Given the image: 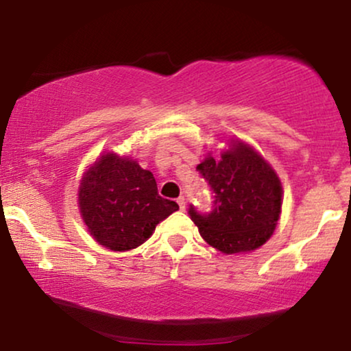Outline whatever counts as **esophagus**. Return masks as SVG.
Returning a JSON list of instances; mask_svg holds the SVG:
<instances>
[{
  "mask_svg": "<svg viewBox=\"0 0 351 351\" xmlns=\"http://www.w3.org/2000/svg\"><path fill=\"white\" fill-rule=\"evenodd\" d=\"M177 204H179L180 210L185 209V198H184V196H180V198H177Z\"/></svg>",
  "mask_w": 351,
  "mask_h": 351,
  "instance_id": "esophagus-1",
  "label": "esophagus"
}]
</instances>
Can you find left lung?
<instances>
[{"mask_svg": "<svg viewBox=\"0 0 351 351\" xmlns=\"http://www.w3.org/2000/svg\"><path fill=\"white\" fill-rule=\"evenodd\" d=\"M214 191V209L189 214L209 246L222 254L256 251L281 217L282 186L270 162L249 143L232 138L215 158L208 153L196 167Z\"/></svg>", "mask_w": 351, "mask_h": 351, "instance_id": "8db88e82", "label": "left lung"}]
</instances>
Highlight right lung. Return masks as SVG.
I'll return each instance as SVG.
<instances>
[{
  "mask_svg": "<svg viewBox=\"0 0 351 351\" xmlns=\"http://www.w3.org/2000/svg\"><path fill=\"white\" fill-rule=\"evenodd\" d=\"M78 208L95 241L124 252L145 243L179 204L161 198L152 172L131 156L105 152L81 177Z\"/></svg>",
  "mask_w": 351,
  "mask_h": 351,
  "instance_id": "obj_1",
  "label": "right lung"
}]
</instances>
